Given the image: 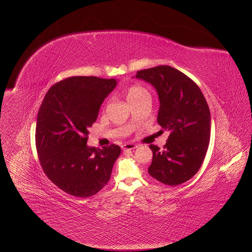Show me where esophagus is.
<instances>
[{
    "label": "esophagus",
    "mask_w": 252,
    "mask_h": 252,
    "mask_svg": "<svg viewBox=\"0 0 252 252\" xmlns=\"http://www.w3.org/2000/svg\"><path fill=\"white\" fill-rule=\"evenodd\" d=\"M136 147H137V145L134 143H124L122 145V150L129 151V150H134V149H136Z\"/></svg>",
    "instance_id": "34e87169"
}]
</instances>
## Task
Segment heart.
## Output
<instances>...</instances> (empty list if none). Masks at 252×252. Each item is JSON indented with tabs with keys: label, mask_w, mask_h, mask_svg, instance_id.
Returning <instances> with one entry per match:
<instances>
[{
	"label": "heart",
	"mask_w": 252,
	"mask_h": 252,
	"mask_svg": "<svg viewBox=\"0 0 252 252\" xmlns=\"http://www.w3.org/2000/svg\"><path fill=\"white\" fill-rule=\"evenodd\" d=\"M125 95L127 100L129 102H132L144 95H149V94H147V91L145 88L140 85H131L127 88V91L125 92Z\"/></svg>",
	"instance_id": "obj_1"
}]
</instances>
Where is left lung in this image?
<instances>
[{
  "label": "left lung",
  "instance_id": "1",
  "mask_svg": "<svg viewBox=\"0 0 252 252\" xmlns=\"http://www.w3.org/2000/svg\"><path fill=\"white\" fill-rule=\"evenodd\" d=\"M159 98L158 123L169 131L164 150L151 144L153 160L149 174L170 186L182 184L200 169L209 149L211 113L200 88L181 71L160 65L137 71Z\"/></svg>",
  "mask_w": 252,
  "mask_h": 252
}]
</instances>
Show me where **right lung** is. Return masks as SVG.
I'll return each mask as SVG.
<instances>
[{"mask_svg": "<svg viewBox=\"0 0 252 252\" xmlns=\"http://www.w3.org/2000/svg\"><path fill=\"white\" fill-rule=\"evenodd\" d=\"M116 85L113 78L73 76L55 83L41 102L35 128L39 164L48 178L70 195L96 194L109 182L121 154L116 144L102 150L86 145L88 129Z\"/></svg>", "mask_w": 252, "mask_h": 252, "instance_id": "1", "label": "right lung"}]
</instances>
